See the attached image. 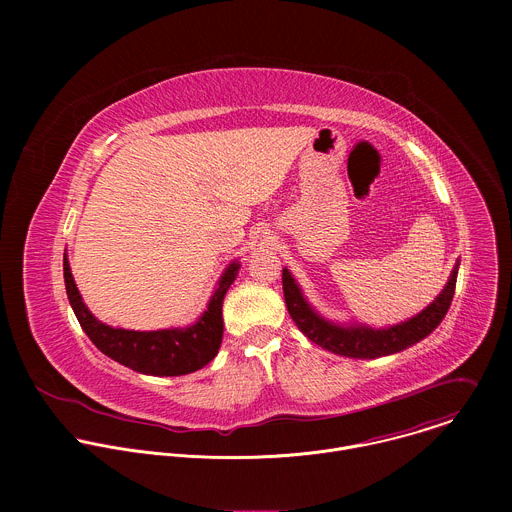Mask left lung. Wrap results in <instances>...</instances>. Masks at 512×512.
Instances as JSON below:
<instances>
[{
    "label": "left lung",
    "mask_w": 512,
    "mask_h": 512,
    "mask_svg": "<svg viewBox=\"0 0 512 512\" xmlns=\"http://www.w3.org/2000/svg\"><path fill=\"white\" fill-rule=\"evenodd\" d=\"M456 275L458 267L454 269L450 281L446 283L444 291L435 298L433 304H429L421 314L415 318L383 328V330H373L367 326H334L326 320H322L304 300L300 287L296 285L294 277L289 275L287 269H283L281 281H283V296L287 304L289 316L294 318L296 326L318 346L350 356V358H379L387 354H395L407 346H413L415 342L423 340L429 332H433L444 316L450 310L454 291H456Z\"/></svg>",
    "instance_id": "left-lung-1"
}]
</instances>
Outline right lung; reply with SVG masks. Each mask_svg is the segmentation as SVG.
Wrapping results in <instances>:
<instances>
[{"label": "right lung", "mask_w": 512, "mask_h": 512, "mask_svg": "<svg viewBox=\"0 0 512 512\" xmlns=\"http://www.w3.org/2000/svg\"><path fill=\"white\" fill-rule=\"evenodd\" d=\"M64 285L68 302L75 310V316L93 344L109 358L121 362L143 375L154 377H180L194 373L208 364L223 342V300L227 289L237 277L239 265L233 263L214 296L208 302L202 318L186 330H156V332H135L123 328H111L99 322L83 304L79 289L72 279L70 265L64 257Z\"/></svg>", "instance_id": "add662e5"}]
</instances>
